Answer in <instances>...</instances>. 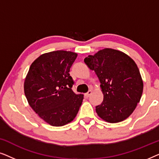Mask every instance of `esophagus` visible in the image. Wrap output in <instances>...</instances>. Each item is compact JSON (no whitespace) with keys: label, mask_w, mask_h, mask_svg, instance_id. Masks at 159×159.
<instances>
[{"label":"esophagus","mask_w":159,"mask_h":159,"mask_svg":"<svg viewBox=\"0 0 159 159\" xmlns=\"http://www.w3.org/2000/svg\"><path fill=\"white\" fill-rule=\"evenodd\" d=\"M91 94H92V90H88V93L84 94V96H85L86 98H89V97H90V95Z\"/></svg>","instance_id":"obj_1"}]
</instances>
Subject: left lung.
<instances>
[{
  "label": "left lung",
  "mask_w": 159,
  "mask_h": 159,
  "mask_svg": "<svg viewBox=\"0 0 159 159\" xmlns=\"http://www.w3.org/2000/svg\"><path fill=\"white\" fill-rule=\"evenodd\" d=\"M84 61L95 71L103 93V102L95 106L98 115L110 123L129 117L140 102L143 90L140 71L134 61L122 52L105 48L87 56Z\"/></svg>",
  "instance_id": "8db88e82"
}]
</instances>
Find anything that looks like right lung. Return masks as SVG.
<instances>
[{
  "label": "right lung",
  "mask_w": 159,
  "mask_h": 159,
  "mask_svg": "<svg viewBox=\"0 0 159 159\" xmlns=\"http://www.w3.org/2000/svg\"><path fill=\"white\" fill-rule=\"evenodd\" d=\"M77 54L56 51L43 54L31 64L25 81V94L31 108L49 125L71 122L79 111L83 94L72 90L69 71Z\"/></svg>",
  "instance_id": "obj_1"
}]
</instances>
